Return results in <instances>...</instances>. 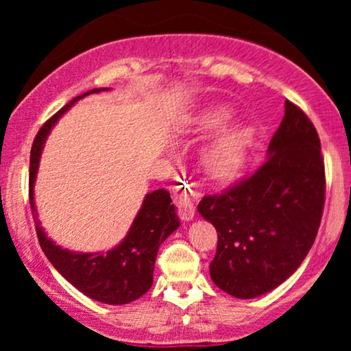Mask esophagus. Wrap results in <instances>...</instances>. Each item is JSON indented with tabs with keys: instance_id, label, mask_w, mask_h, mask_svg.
<instances>
[{
	"instance_id": "esophagus-1",
	"label": "esophagus",
	"mask_w": 351,
	"mask_h": 351,
	"mask_svg": "<svg viewBox=\"0 0 351 351\" xmlns=\"http://www.w3.org/2000/svg\"><path fill=\"white\" fill-rule=\"evenodd\" d=\"M198 193L195 191L193 188H186V189H181V191L175 193V206L178 208L180 216L183 219H191L195 216V206H196V201H198Z\"/></svg>"
}]
</instances>
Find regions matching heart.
I'll use <instances>...</instances> for the list:
<instances>
[{"label":"heart","mask_w":351,"mask_h":351,"mask_svg":"<svg viewBox=\"0 0 351 351\" xmlns=\"http://www.w3.org/2000/svg\"><path fill=\"white\" fill-rule=\"evenodd\" d=\"M226 108H213L201 119V127L206 130L221 127L228 120ZM245 132L241 127H232L223 132L204 153V167L215 178H229L239 170L245 155Z\"/></svg>","instance_id":"heart-1"}]
</instances>
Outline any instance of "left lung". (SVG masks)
<instances>
[{
  "instance_id": "1",
  "label": "left lung",
  "mask_w": 351,
  "mask_h": 351,
  "mask_svg": "<svg viewBox=\"0 0 351 351\" xmlns=\"http://www.w3.org/2000/svg\"><path fill=\"white\" fill-rule=\"evenodd\" d=\"M267 152L252 175L198 204L217 231L211 279L237 299L263 295L289 279L312 247L324 213L320 138L291 100Z\"/></svg>"
}]
</instances>
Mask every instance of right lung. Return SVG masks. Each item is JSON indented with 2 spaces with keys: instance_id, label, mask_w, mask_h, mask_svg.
<instances>
[{
  "instance_id": "add662e5",
  "label": "right lung",
  "mask_w": 351,
  "mask_h": 351,
  "mask_svg": "<svg viewBox=\"0 0 351 351\" xmlns=\"http://www.w3.org/2000/svg\"><path fill=\"white\" fill-rule=\"evenodd\" d=\"M92 92L99 90L94 88L84 95L74 97L39 128L33 148H31L29 203L36 219V234H38L39 244L60 276L90 299L110 305H123L136 300L150 291L160 244L180 226L175 206L171 204L170 191L162 188L145 196L142 209L136 215L127 237L117 247L107 252L84 254L59 247L49 237H46L36 217L33 184L46 136L52 125L58 122L59 117L67 108Z\"/></svg>"
}]
</instances>
